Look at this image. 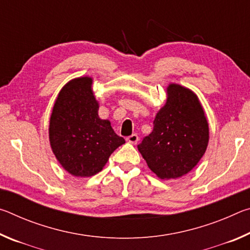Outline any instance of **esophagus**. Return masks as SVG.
<instances>
[{
	"instance_id": "esophagus-1",
	"label": "esophagus",
	"mask_w": 250,
	"mask_h": 250,
	"mask_svg": "<svg viewBox=\"0 0 250 250\" xmlns=\"http://www.w3.org/2000/svg\"><path fill=\"white\" fill-rule=\"evenodd\" d=\"M126 141H128L129 143H132V145H137L138 141H139V137H138V134L133 133V134L129 135V137L126 138Z\"/></svg>"
}]
</instances>
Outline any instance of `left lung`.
I'll use <instances>...</instances> for the list:
<instances>
[{
	"label": "left lung",
	"mask_w": 250,
	"mask_h": 250,
	"mask_svg": "<svg viewBox=\"0 0 250 250\" xmlns=\"http://www.w3.org/2000/svg\"><path fill=\"white\" fill-rule=\"evenodd\" d=\"M208 143V124L195 94L172 83L156 113L153 131L138 146L147 167L160 179H177L196 166Z\"/></svg>",
	"instance_id": "1"
}]
</instances>
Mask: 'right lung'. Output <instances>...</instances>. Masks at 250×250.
Here are the masks:
<instances>
[{"label": "right lung", "instance_id": "right-lung-1", "mask_svg": "<svg viewBox=\"0 0 250 250\" xmlns=\"http://www.w3.org/2000/svg\"><path fill=\"white\" fill-rule=\"evenodd\" d=\"M92 80L69 82L59 92L49 121V141L56 159L75 176H92L103 170L109 156L125 142L98 116Z\"/></svg>", "mask_w": 250, "mask_h": 250}]
</instances>
